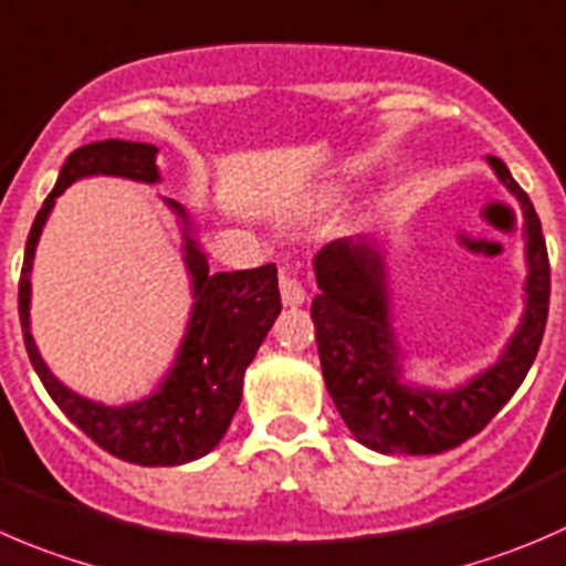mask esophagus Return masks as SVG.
Returning <instances> with one entry per match:
<instances>
[{
  "mask_svg": "<svg viewBox=\"0 0 566 566\" xmlns=\"http://www.w3.org/2000/svg\"><path fill=\"white\" fill-rule=\"evenodd\" d=\"M281 300H283V305H289V307L302 305V302L307 300L305 285H302V281H296V277L283 275L281 277Z\"/></svg>",
  "mask_w": 566,
  "mask_h": 566,
  "instance_id": "34e87169",
  "label": "esophagus"
}]
</instances>
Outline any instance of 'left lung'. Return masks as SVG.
Masks as SVG:
<instances>
[{
	"label": "left lung",
	"instance_id": "1",
	"mask_svg": "<svg viewBox=\"0 0 566 566\" xmlns=\"http://www.w3.org/2000/svg\"><path fill=\"white\" fill-rule=\"evenodd\" d=\"M523 209L525 311L503 355L457 388H423L405 377L390 324L382 239L346 237L313 259L318 294L311 305L324 385L349 432L379 454H443L479 434L528 374L547 322L551 264L539 217L509 167L486 156Z\"/></svg>",
	"mask_w": 566,
	"mask_h": 566
}]
</instances>
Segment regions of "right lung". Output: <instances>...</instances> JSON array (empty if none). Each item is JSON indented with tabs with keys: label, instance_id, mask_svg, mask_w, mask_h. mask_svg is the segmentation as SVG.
Wrapping results in <instances>:
<instances>
[{
	"label": "right lung",
	"instance_id": "obj_1",
	"mask_svg": "<svg viewBox=\"0 0 566 566\" xmlns=\"http://www.w3.org/2000/svg\"><path fill=\"white\" fill-rule=\"evenodd\" d=\"M159 148L128 139H104L76 148L65 159L57 184L43 200L27 237L24 266L19 281V318L32 368L54 405L82 429L95 446L132 465H184L209 454L231 427L242 401L244 371L281 313L275 264L259 270L209 272V259L192 237V222L176 200H167L184 228V264L192 277V313L176 352L172 368L159 388L145 399L123 407H106L65 388L38 352L30 329L32 261L38 239L54 209V200L74 181L87 176H120L156 184Z\"/></svg>",
	"mask_w": 566,
	"mask_h": 566
}]
</instances>
